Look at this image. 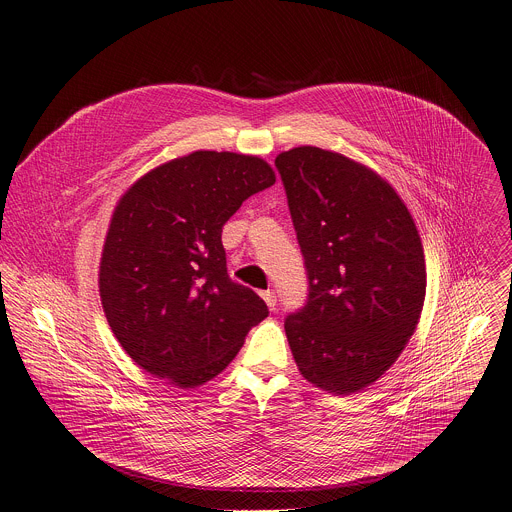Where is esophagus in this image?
Here are the masks:
<instances>
[{
	"label": "esophagus",
	"mask_w": 512,
	"mask_h": 512,
	"mask_svg": "<svg viewBox=\"0 0 512 512\" xmlns=\"http://www.w3.org/2000/svg\"><path fill=\"white\" fill-rule=\"evenodd\" d=\"M261 298L265 300V304L269 306V310H275L277 300H275V291H273V289H265V291H261Z\"/></svg>",
	"instance_id": "1"
}]
</instances>
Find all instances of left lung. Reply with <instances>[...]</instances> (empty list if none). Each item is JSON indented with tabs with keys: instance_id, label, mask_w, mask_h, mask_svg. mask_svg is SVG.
Masks as SVG:
<instances>
[{
	"instance_id": "1",
	"label": "left lung",
	"mask_w": 512,
	"mask_h": 512,
	"mask_svg": "<svg viewBox=\"0 0 512 512\" xmlns=\"http://www.w3.org/2000/svg\"><path fill=\"white\" fill-rule=\"evenodd\" d=\"M308 271V302L285 318L312 385L350 395L373 385L413 336L425 257L413 216L375 170L302 145L275 158Z\"/></svg>"
}]
</instances>
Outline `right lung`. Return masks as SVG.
Listing matches in <instances>:
<instances>
[{
    "mask_svg": "<svg viewBox=\"0 0 512 512\" xmlns=\"http://www.w3.org/2000/svg\"><path fill=\"white\" fill-rule=\"evenodd\" d=\"M273 168L198 150L143 174L119 198L103 245L99 294L123 350L143 371L194 389L223 373L269 310L233 281L221 241Z\"/></svg>",
    "mask_w": 512,
    "mask_h": 512,
    "instance_id": "add662e5",
    "label": "right lung"
}]
</instances>
